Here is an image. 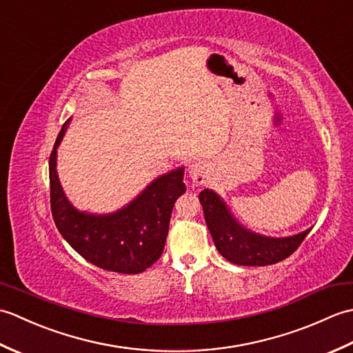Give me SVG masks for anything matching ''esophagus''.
<instances>
[{
	"label": "esophagus",
	"mask_w": 353,
	"mask_h": 353,
	"mask_svg": "<svg viewBox=\"0 0 353 353\" xmlns=\"http://www.w3.org/2000/svg\"><path fill=\"white\" fill-rule=\"evenodd\" d=\"M188 174L194 185H206L211 181V167L205 161L194 162L188 170Z\"/></svg>",
	"instance_id": "esophagus-1"
}]
</instances>
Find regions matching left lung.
<instances>
[{
	"label": "left lung",
	"instance_id": "8db88e82",
	"mask_svg": "<svg viewBox=\"0 0 353 353\" xmlns=\"http://www.w3.org/2000/svg\"><path fill=\"white\" fill-rule=\"evenodd\" d=\"M199 199L216 250L223 258L236 265L276 264L288 258L312 229L290 236H267L243 226L232 214L226 201L215 191L203 190L199 194Z\"/></svg>",
	"mask_w": 353,
	"mask_h": 353
}]
</instances>
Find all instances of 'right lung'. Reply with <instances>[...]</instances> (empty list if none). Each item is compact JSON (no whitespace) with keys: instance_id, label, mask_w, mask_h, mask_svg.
I'll return each instance as SVG.
<instances>
[{"instance_id":"add662e5","label":"right lung","mask_w":353,"mask_h":353,"mask_svg":"<svg viewBox=\"0 0 353 353\" xmlns=\"http://www.w3.org/2000/svg\"><path fill=\"white\" fill-rule=\"evenodd\" d=\"M71 123L68 118L50 156L51 212L62 236L91 264L108 272L142 273L161 258L171 211L185 194L183 167L153 179L137 197L109 214L80 211L66 197L57 174V148Z\"/></svg>"}]
</instances>
